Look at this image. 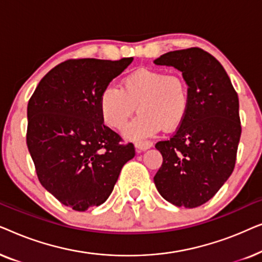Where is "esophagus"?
<instances>
[{
	"instance_id": "esophagus-1",
	"label": "esophagus",
	"mask_w": 262,
	"mask_h": 262,
	"mask_svg": "<svg viewBox=\"0 0 262 262\" xmlns=\"http://www.w3.org/2000/svg\"><path fill=\"white\" fill-rule=\"evenodd\" d=\"M152 146L151 142L148 141H142V142H137L136 143V148H137L138 151H144V150H148Z\"/></svg>"
}]
</instances>
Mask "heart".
<instances>
[{
	"label": "heart",
	"mask_w": 262,
	"mask_h": 262,
	"mask_svg": "<svg viewBox=\"0 0 262 262\" xmlns=\"http://www.w3.org/2000/svg\"><path fill=\"white\" fill-rule=\"evenodd\" d=\"M188 89L184 78L161 70L141 68L126 75L121 89L110 84L99 99L100 113L108 126L121 130L135 113L139 114L125 128V136L135 141L151 137L164 126H180L188 111Z\"/></svg>",
	"instance_id": "obj_1"
}]
</instances>
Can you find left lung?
I'll list each match as a JSON object with an SVG mask.
<instances>
[{
    "label": "left lung",
    "instance_id": "1",
    "mask_svg": "<svg viewBox=\"0 0 262 262\" xmlns=\"http://www.w3.org/2000/svg\"><path fill=\"white\" fill-rule=\"evenodd\" d=\"M180 70L188 85V111L174 136L157 142L163 157L154 177L157 191L179 207L200 206L230 177L241 137L238 96L222 64L199 48L154 60Z\"/></svg>",
    "mask_w": 262,
    "mask_h": 262
}]
</instances>
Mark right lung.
<instances>
[{
	"label": "right lung",
	"mask_w": 262,
	"mask_h": 262,
	"mask_svg": "<svg viewBox=\"0 0 262 262\" xmlns=\"http://www.w3.org/2000/svg\"><path fill=\"white\" fill-rule=\"evenodd\" d=\"M134 58L69 59L50 70L27 106V148L38 179L63 205L85 211L105 203L121 168L134 159L103 125L99 99Z\"/></svg>",
	"instance_id": "add662e5"
}]
</instances>
